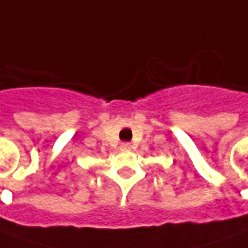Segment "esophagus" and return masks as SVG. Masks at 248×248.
<instances>
[{
    "instance_id": "esophagus-1",
    "label": "esophagus",
    "mask_w": 248,
    "mask_h": 248,
    "mask_svg": "<svg viewBox=\"0 0 248 248\" xmlns=\"http://www.w3.org/2000/svg\"><path fill=\"white\" fill-rule=\"evenodd\" d=\"M121 150H130L131 149V145H130L129 142H124V143H121Z\"/></svg>"
}]
</instances>
